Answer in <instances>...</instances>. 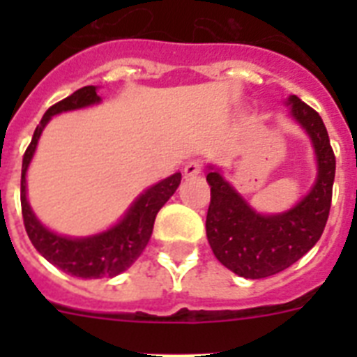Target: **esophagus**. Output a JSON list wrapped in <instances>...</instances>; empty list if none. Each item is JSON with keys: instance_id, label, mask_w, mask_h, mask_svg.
<instances>
[{"instance_id": "esophagus-1", "label": "esophagus", "mask_w": 357, "mask_h": 357, "mask_svg": "<svg viewBox=\"0 0 357 357\" xmlns=\"http://www.w3.org/2000/svg\"><path fill=\"white\" fill-rule=\"evenodd\" d=\"M202 169H204V162H202L200 159H191V160H189V162L184 166L185 176H195V175H198V173H202Z\"/></svg>"}]
</instances>
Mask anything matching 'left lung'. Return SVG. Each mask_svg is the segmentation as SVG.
Instances as JSON below:
<instances>
[{
  "instance_id": "obj_1",
  "label": "left lung",
  "mask_w": 357,
  "mask_h": 357,
  "mask_svg": "<svg viewBox=\"0 0 357 357\" xmlns=\"http://www.w3.org/2000/svg\"><path fill=\"white\" fill-rule=\"evenodd\" d=\"M291 114L313 141L318 178L311 193L277 216H261L247 206L220 173H207L211 204L207 209V239L216 259L245 279L275 275L314 247L326 229L333 200L336 157L329 134L317 110L291 96Z\"/></svg>"
}]
</instances>
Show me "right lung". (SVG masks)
<instances>
[{"label": "right lung", "mask_w": 357, "mask_h": 357, "mask_svg": "<svg viewBox=\"0 0 357 357\" xmlns=\"http://www.w3.org/2000/svg\"><path fill=\"white\" fill-rule=\"evenodd\" d=\"M96 102H100L96 87L87 85V87L75 91L71 96L64 98V100L50 107L37 125L33 137H31L26 151H24L23 169H21V211H23L24 229H26L31 245L37 248V252L43 255L44 259H48L56 268H61L62 272L73 277H80V279L114 277L130 268L135 263V259L143 254L148 241H150L157 213L175 193L182 178L181 173H175V175L164 178L162 182L144 191L134 202V206L125 214L121 222L103 234L85 239H69L44 229L36 214L31 213L26 200V169L31 155L36 151L40 132L46 127V123L50 121L52 116L64 112V110L80 109V107Z\"/></svg>", "instance_id": "right-lung-1"}]
</instances>
